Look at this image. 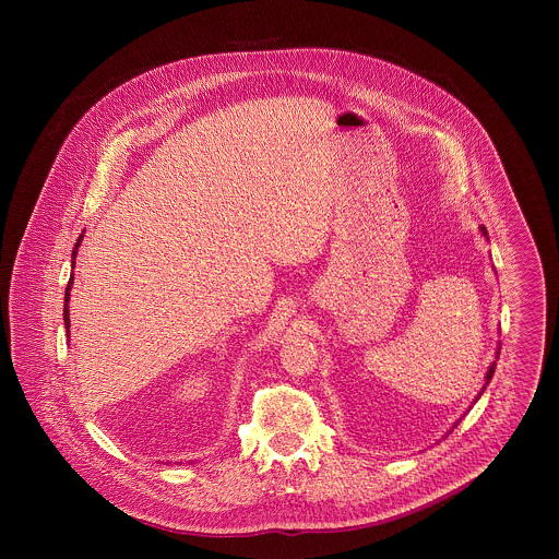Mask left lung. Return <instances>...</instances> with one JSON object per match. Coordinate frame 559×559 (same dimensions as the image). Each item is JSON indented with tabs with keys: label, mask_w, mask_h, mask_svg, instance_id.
<instances>
[{
	"label": "left lung",
	"mask_w": 559,
	"mask_h": 559,
	"mask_svg": "<svg viewBox=\"0 0 559 559\" xmlns=\"http://www.w3.org/2000/svg\"><path fill=\"white\" fill-rule=\"evenodd\" d=\"M479 230H481V235H484V237H486V228H484V226H481V228H479ZM497 355H499V353H497ZM492 374H495V364H492V366H490V368H488V372H486V385H488V381H490V379H492ZM486 385H484V388H481V392H479L478 399H479V396H481V394H484V390H486ZM478 399H476V400H478Z\"/></svg>",
	"instance_id": "8db88e82"
}]
</instances>
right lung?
Masks as SVG:
<instances>
[{"mask_svg":"<svg viewBox=\"0 0 559 559\" xmlns=\"http://www.w3.org/2000/svg\"><path fill=\"white\" fill-rule=\"evenodd\" d=\"M81 239H83V235H81L78 242H75V249H73V269H75V258H78V249H80ZM73 275H71V280H69V286H67V295H64V324H67V329L71 326V319H69V299H71V288H73ZM69 333V331H67Z\"/></svg>","mask_w":559,"mask_h":559,"instance_id":"add662e5","label":"right lung"}]
</instances>
